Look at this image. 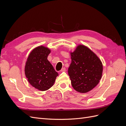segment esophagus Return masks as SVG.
Wrapping results in <instances>:
<instances>
[{
    "label": "esophagus",
    "mask_w": 126,
    "mask_h": 126,
    "mask_svg": "<svg viewBox=\"0 0 126 126\" xmlns=\"http://www.w3.org/2000/svg\"><path fill=\"white\" fill-rule=\"evenodd\" d=\"M60 71H62V72H64V71H66V68H63L62 69V70H60Z\"/></svg>",
    "instance_id": "34e87169"
}]
</instances>
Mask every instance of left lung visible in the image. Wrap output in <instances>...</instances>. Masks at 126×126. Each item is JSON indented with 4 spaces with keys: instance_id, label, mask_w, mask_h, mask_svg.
Segmentation results:
<instances>
[{
    "instance_id": "8db88e82",
    "label": "left lung",
    "mask_w": 126,
    "mask_h": 126,
    "mask_svg": "<svg viewBox=\"0 0 126 126\" xmlns=\"http://www.w3.org/2000/svg\"><path fill=\"white\" fill-rule=\"evenodd\" d=\"M70 55L71 63L68 72L71 85L78 92H88L101 78L103 67L101 60L89 48L81 45Z\"/></svg>"
}]
</instances>
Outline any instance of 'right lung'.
<instances>
[{
	"label": "right lung",
	"instance_id": "right-lung-1",
	"mask_svg": "<svg viewBox=\"0 0 126 126\" xmlns=\"http://www.w3.org/2000/svg\"><path fill=\"white\" fill-rule=\"evenodd\" d=\"M50 50L43 46L33 49L26 63L25 73L28 81L36 89H49L54 85L58 74L47 59Z\"/></svg>",
	"mask_w": 126,
	"mask_h": 126
}]
</instances>
